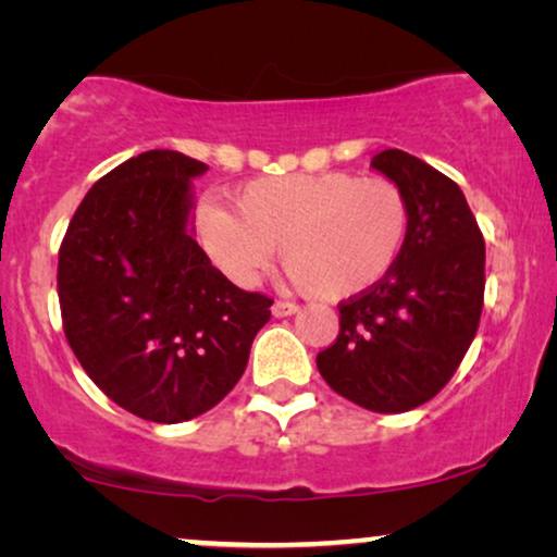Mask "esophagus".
<instances>
[{
  "instance_id": "1",
  "label": "esophagus",
  "mask_w": 557,
  "mask_h": 557,
  "mask_svg": "<svg viewBox=\"0 0 557 557\" xmlns=\"http://www.w3.org/2000/svg\"><path fill=\"white\" fill-rule=\"evenodd\" d=\"M271 312L276 318H289V315H294V312H299V305L284 302V299H276V302H273V307H271Z\"/></svg>"
}]
</instances>
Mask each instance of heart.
I'll return each instance as SVG.
<instances>
[{
    "mask_svg": "<svg viewBox=\"0 0 557 557\" xmlns=\"http://www.w3.org/2000/svg\"><path fill=\"white\" fill-rule=\"evenodd\" d=\"M198 211L208 260L237 286H252L278 255L292 278L318 299H349L375 286L401 252L409 211L388 180L346 172L278 174Z\"/></svg>",
    "mask_w": 557,
    "mask_h": 557,
    "instance_id": "1",
    "label": "heart"
}]
</instances>
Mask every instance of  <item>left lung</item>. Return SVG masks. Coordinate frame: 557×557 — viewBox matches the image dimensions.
<instances>
[{"mask_svg": "<svg viewBox=\"0 0 557 557\" xmlns=\"http://www.w3.org/2000/svg\"><path fill=\"white\" fill-rule=\"evenodd\" d=\"M370 166L401 189L407 237L375 286L338 305L342 331L318 370L357 407L398 414L430 401L474 342L485 239L461 187L430 163L388 148Z\"/></svg>", "mask_w": 557, "mask_h": 557, "instance_id": "1", "label": "left lung"}]
</instances>
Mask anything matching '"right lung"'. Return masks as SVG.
Masks as SVG:
<instances>
[{"instance_id": "1", "label": "right lung", "mask_w": 557, "mask_h": 557, "mask_svg": "<svg viewBox=\"0 0 557 557\" xmlns=\"http://www.w3.org/2000/svg\"><path fill=\"white\" fill-rule=\"evenodd\" d=\"M202 161L146 150L88 189L59 247L64 336L122 409L174 424L237 385L273 299L242 292L195 239Z\"/></svg>"}]
</instances>
